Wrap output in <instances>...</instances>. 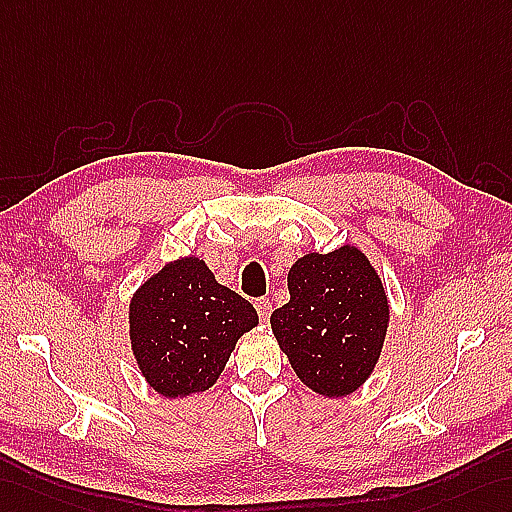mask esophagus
<instances>
[{
    "instance_id": "34e87169",
    "label": "esophagus",
    "mask_w": 512,
    "mask_h": 512,
    "mask_svg": "<svg viewBox=\"0 0 512 512\" xmlns=\"http://www.w3.org/2000/svg\"><path fill=\"white\" fill-rule=\"evenodd\" d=\"M256 310H258V317H260V321L263 323H267L269 321V317H271V302L267 297H260V299H256Z\"/></svg>"
}]
</instances>
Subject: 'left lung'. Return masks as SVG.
Returning <instances> with one entry per match:
<instances>
[{
  "label": "left lung",
  "mask_w": 512,
  "mask_h": 512,
  "mask_svg": "<svg viewBox=\"0 0 512 512\" xmlns=\"http://www.w3.org/2000/svg\"><path fill=\"white\" fill-rule=\"evenodd\" d=\"M286 284L289 304L271 315L280 350L310 391L330 400L352 395L376 369L389 330V295L376 267L345 243L299 256Z\"/></svg>",
  "instance_id": "1"
}]
</instances>
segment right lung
<instances>
[{
    "instance_id": "1",
    "label": "right lung",
    "mask_w": 512,
    "mask_h": 512,
    "mask_svg": "<svg viewBox=\"0 0 512 512\" xmlns=\"http://www.w3.org/2000/svg\"><path fill=\"white\" fill-rule=\"evenodd\" d=\"M256 326L254 306L219 284L199 256L171 260L130 297L132 356L167 400L208 391L241 336Z\"/></svg>"
}]
</instances>
